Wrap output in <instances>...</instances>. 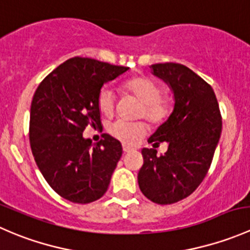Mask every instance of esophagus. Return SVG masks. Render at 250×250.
I'll use <instances>...</instances> for the list:
<instances>
[{"label":"esophagus","mask_w":250,"mask_h":250,"mask_svg":"<svg viewBox=\"0 0 250 250\" xmlns=\"http://www.w3.org/2000/svg\"><path fill=\"white\" fill-rule=\"evenodd\" d=\"M135 148L132 147V146H128V145H123V151H125V153L127 152H132V151H134Z\"/></svg>","instance_id":"34e87169"}]
</instances>
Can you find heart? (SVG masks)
Masks as SVG:
<instances>
[{
	"instance_id": "1",
	"label": "heart",
	"mask_w": 250,
	"mask_h": 250,
	"mask_svg": "<svg viewBox=\"0 0 250 250\" xmlns=\"http://www.w3.org/2000/svg\"><path fill=\"white\" fill-rule=\"evenodd\" d=\"M128 93L134 95L143 104L139 111L140 117L152 123H160L169 113L170 102L167 97L161 95V87L147 77H135L127 81L123 85ZM116 97L113 90L104 87L98 95V106L105 116H111L115 111ZM109 132L116 139L125 144H133L146 133V125L143 122L130 123L118 120L110 125Z\"/></svg>"
}]
</instances>
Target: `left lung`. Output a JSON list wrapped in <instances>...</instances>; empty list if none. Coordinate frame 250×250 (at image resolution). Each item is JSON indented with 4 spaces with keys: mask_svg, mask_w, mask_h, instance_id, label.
Masks as SVG:
<instances>
[{
    "mask_svg": "<svg viewBox=\"0 0 250 250\" xmlns=\"http://www.w3.org/2000/svg\"><path fill=\"white\" fill-rule=\"evenodd\" d=\"M151 74L161 78L173 93L174 106L148 143L168 144L157 156L155 148L141 150L144 165L138 183L146 198L172 204L190 196L210 167L221 134V116L213 88L176 62L151 65Z\"/></svg>",
    "mask_w": 250,
    "mask_h": 250,
    "instance_id": "left-lung-1",
    "label": "left lung"
}]
</instances>
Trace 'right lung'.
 <instances>
[{
	"mask_svg": "<svg viewBox=\"0 0 250 250\" xmlns=\"http://www.w3.org/2000/svg\"><path fill=\"white\" fill-rule=\"evenodd\" d=\"M128 70L75 57L53 70L35 92L30 110L32 155L50 188L70 202H94L107 191L122 145L109 134L93 144L83 130L102 125V87Z\"/></svg>",
	"mask_w": 250,
	"mask_h": 250,
	"instance_id": "right-lung-1",
	"label": "right lung"
}]
</instances>
